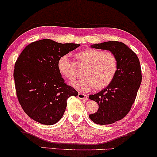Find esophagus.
Returning a JSON list of instances; mask_svg holds the SVG:
<instances>
[{"label":"esophagus","instance_id":"1","mask_svg":"<svg viewBox=\"0 0 157 157\" xmlns=\"http://www.w3.org/2000/svg\"><path fill=\"white\" fill-rule=\"evenodd\" d=\"M80 99L84 100V101H87L88 100V97L86 94H82V93H79L78 96H77Z\"/></svg>","mask_w":157,"mask_h":157}]
</instances>
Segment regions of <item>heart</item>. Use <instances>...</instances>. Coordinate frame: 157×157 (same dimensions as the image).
<instances>
[{
	"mask_svg": "<svg viewBox=\"0 0 157 157\" xmlns=\"http://www.w3.org/2000/svg\"><path fill=\"white\" fill-rule=\"evenodd\" d=\"M78 65H86L84 77L75 80L72 86L81 92L97 89H104L111 83L116 75L118 62L115 53L94 48H86L75 54ZM59 73L67 80H73L77 77V66L68 54L63 55L57 62Z\"/></svg>",
	"mask_w": 157,
	"mask_h": 157,
	"instance_id": "heart-1",
	"label": "heart"
}]
</instances>
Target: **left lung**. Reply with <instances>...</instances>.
<instances>
[{"label": "left lung", "instance_id": "obj_1", "mask_svg": "<svg viewBox=\"0 0 157 157\" xmlns=\"http://www.w3.org/2000/svg\"><path fill=\"white\" fill-rule=\"evenodd\" d=\"M108 50L117 56L118 68L109 85L89 99L98 103L96 113L89 115L98 124H110L125 117L130 112L142 82V69L136 54L123 42L110 41L91 45Z\"/></svg>", "mask_w": 157, "mask_h": 157}]
</instances>
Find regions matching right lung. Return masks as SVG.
Returning <instances> with one entry per match:
<instances>
[{
	"label": "right lung",
	"mask_w": 157,
	"mask_h": 157,
	"mask_svg": "<svg viewBox=\"0 0 157 157\" xmlns=\"http://www.w3.org/2000/svg\"><path fill=\"white\" fill-rule=\"evenodd\" d=\"M79 46L45 39L30 43L21 53L13 73L15 90L22 109L32 119L54 124L64 114L68 98L78 95L65 82L57 62Z\"/></svg>",
	"instance_id": "obj_1"
}]
</instances>
